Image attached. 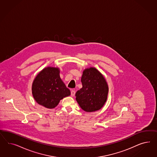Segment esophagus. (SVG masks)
<instances>
[{
  "label": "esophagus",
  "instance_id": "34e87169",
  "mask_svg": "<svg viewBox=\"0 0 157 157\" xmlns=\"http://www.w3.org/2000/svg\"><path fill=\"white\" fill-rule=\"evenodd\" d=\"M75 94V91L74 90H72L71 91V95L72 97H74Z\"/></svg>",
  "mask_w": 157,
  "mask_h": 157
}]
</instances>
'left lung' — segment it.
I'll return each instance as SVG.
<instances>
[{
	"label": "left lung",
	"instance_id": "1",
	"mask_svg": "<svg viewBox=\"0 0 157 157\" xmlns=\"http://www.w3.org/2000/svg\"><path fill=\"white\" fill-rule=\"evenodd\" d=\"M82 87L76 91V101L87 112L100 109L105 104L108 93V86L104 77L95 68L84 70L81 78Z\"/></svg>",
	"mask_w": 157,
	"mask_h": 157
}]
</instances>
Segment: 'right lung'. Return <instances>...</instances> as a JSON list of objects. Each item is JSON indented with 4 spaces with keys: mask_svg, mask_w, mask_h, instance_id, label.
Masks as SVG:
<instances>
[{
    "mask_svg": "<svg viewBox=\"0 0 157 157\" xmlns=\"http://www.w3.org/2000/svg\"><path fill=\"white\" fill-rule=\"evenodd\" d=\"M59 68L47 67L34 79L32 94L38 104L49 109L55 108L64 97L70 95V91L63 82Z\"/></svg>",
    "mask_w": 157,
    "mask_h": 157,
    "instance_id": "add662e5",
    "label": "right lung"
}]
</instances>
